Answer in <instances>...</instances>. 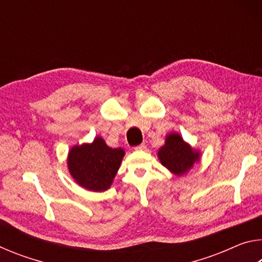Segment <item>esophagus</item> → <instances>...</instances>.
<instances>
[{
  "label": "esophagus",
  "mask_w": 262,
  "mask_h": 262,
  "mask_svg": "<svg viewBox=\"0 0 262 262\" xmlns=\"http://www.w3.org/2000/svg\"><path fill=\"white\" fill-rule=\"evenodd\" d=\"M134 149L135 150H145V149H147V145H145L144 143H142L140 145H137V147H135Z\"/></svg>",
  "instance_id": "1"
}]
</instances>
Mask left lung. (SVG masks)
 I'll use <instances>...</instances> for the list:
<instances>
[{"mask_svg":"<svg viewBox=\"0 0 262 262\" xmlns=\"http://www.w3.org/2000/svg\"><path fill=\"white\" fill-rule=\"evenodd\" d=\"M157 157L171 173L181 177L187 173L195 163L200 162L201 151L193 148L184 141L179 133L174 132L166 135L165 144L159 148Z\"/></svg>","mask_w":262,"mask_h":262,"instance_id":"left-lung-1","label":"left lung"}]
</instances>
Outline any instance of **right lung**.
I'll return each mask as SVG.
<instances>
[{
	"mask_svg": "<svg viewBox=\"0 0 262 262\" xmlns=\"http://www.w3.org/2000/svg\"><path fill=\"white\" fill-rule=\"evenodd\" d=\"M125 150L111 148L103 137L96 136L91 143L74 145L69 150L67 165L73 179L88 190H107L121 165Z\"/></svg>",
	"mask_w": 262,
	"mask_h": 262,
	"instance_id": "right-lung-1",
	"label": "right lung"
}]
</instances>
